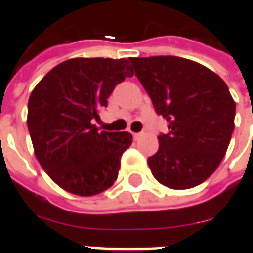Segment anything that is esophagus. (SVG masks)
<instances>
[{
  "instance_id": "esophagus-1",
  "label": "esophagus",
  "mask_w": 253,
  "mask_h": 253,
  "mask_svg": "<svg viewBox=\"0 0 253 253\" xmlns=\"http://www.w3.org/2000/svg\"><path fill=\"white\" fill-rule=\"evenodd\" d=\"M141 135H143V134H141V133H133V137H134L135 140H137L138 137H141Z\"/></svg>"
}]
</instances>
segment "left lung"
Returning a JSON list of instances; mask_svg holds the SVG:
<instances>
[{
  "label": "left lung",
  "instance_id": "obj_1",
  "mask_svg": "<svg viewBox=\"0 0 253 253\" xmlns=\"http://www.w3.org/2000/svg\"><path fill=\"white\" fill-rule=\"evenodd\" d=\"M131 67L168 122L148 158L154 178L169 189H190L210 178L227 153L235 102L227 84L207 67L175 56L131 57Z\"/></svg>",
  "mask_w": 253,
  "mask_h": 253
}]
</instances>
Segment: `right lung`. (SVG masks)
<instances>
[{"label":"right lung","mask_w":253,"mask_h":253,"mask_svg":"<svg viewBox=\"0 0 253 253\" xmlns=\"http://www.w3.org/2000/svg\"><path fill=\"white\" fill-rule=\"evenodd\" d=\"M134 71L126 58H71L42 78L28 102L35 155L50 178L77 196H93L118 179L133 143L127 131H99L100 108Z\"/></svg>","instance_id":"obj_1"}]
</instances>
